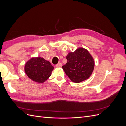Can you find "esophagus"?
Here are the masks:
<instances>
[{
    "instance_id": "1",
    "label": "esophagus",
    "mask_w": 126,
    "mask_h": 126,
    "mask_svg": "<svg viewBox=\"0 0 126 126\" xmlns=\"http://www.w3.org/2000/svg\"><path fill=\"white\" fill-rule=\"evenodd\" d=\"M61 66H62V64L60 63L57 64V65L56 66L57 68H60V67H61Z\"/></svg>"
}]
</instances>
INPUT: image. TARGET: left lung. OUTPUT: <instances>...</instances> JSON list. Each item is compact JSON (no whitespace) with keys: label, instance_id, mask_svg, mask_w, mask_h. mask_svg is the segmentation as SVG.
<instances>
[{"label":"left lung","instance_id":"obj_1","mask_svg":"<svg viewBox=\"0 0 126 126\" xmlns=\"http://www.w3.org/2000/svg\"><path fill=\"white\" fill-rule=\"evenodd\" d=\"M67 63L62 68L72 82L79 83L89 78L94 67V61L89 51L83 47H79L69 52Z\"/></svg>","mask_w":126,"mask_h":126}]
</instances>
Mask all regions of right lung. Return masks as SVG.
Wrapping results in <instances>:
<instances>
[{
	"label": "right lung",
	"mask_w": 126,
	"mask_h": 126,
	"mask_svg": "<svg viewBox=\"0 0 126 126\" xmlns=\"http://www.w3.org/2000/svg\"><path fill=\"white\" fill-rule=\"evenodd\" d=\"M53 69L49 61L40 57H33L26 63L24 69L30 79L43 83L50 77Z\"/></svg>",
	"instance_id": "obj_1"
}]
</instances>
